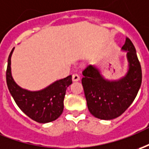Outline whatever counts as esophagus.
<instances>
[{
  "instance_id": "obj_1",
  "label": "esophagus",
  "mask_w": 149,
  "mask_h": 149,
  "mask_svg": "<svg viewBox=\"0 0 149 149\" xmlns=\"http://www.w3.org/2000/svg\"><path fill=\"white\" fill-rule=\"evenodd\" d=\"M80 80V76L78 74H77V73H74V74L72 75V81H77Z\"/></svg>"
}]
</instances>
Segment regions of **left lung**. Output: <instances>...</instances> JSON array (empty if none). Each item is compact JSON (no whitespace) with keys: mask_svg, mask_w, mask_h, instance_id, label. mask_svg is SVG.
Segmentation results:
<instances>
[{"mask_svg":"<svg viewBox=\"0 0 149 149\" xmlns=\"http://www.w3.org/2000/svg\"><path fill=\"white\" fill-rule=\"evenodd\" d=\"M122 49L127 51L129 71L119 81H108L92 65L82 72L81 79L87 107L93 116L112 120L121 116L133 103L142 82V69L132 41L126 37Z\"/></svg>","mask_w":149,"mask_h":149,"instance_id":"obj_1","label":"left lung"}]
</instances>
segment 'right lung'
Here are the masks:
<instances>
[{"label": "right lung", "instance_id": "obj_1", "mask_svg": "<svg viewBox=\"0 0 149 149\" xmlns=\"http://www.w3.org/2000/svg\"><path fill=\"white\" fill-rule=\"evenodd\" d=\"M14 49L8 58L6 83L15 103L28 117L39 123L56 120L63 111V100L67 88L72 83V76L58 80L40 91H28L15 82L11 76L10 58Z\"/></svg>", "mask_w": 149, "mask_h": 149}]
</instances>
